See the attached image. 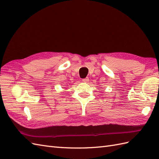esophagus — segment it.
Here are the masks:
<instances>
[{
	"label": "esophagus",
	"instance_id": "obj_1",
	"mask_svg": "<svg viewBox=\"0 0 159 159\" xmlns=\"http://www.w3.org/2000/svg\"><path fill=\"white\" fill-rule=\"evenodd\" d=\"M82 82H85V83H87V82H89V79H88V78L83 79V80H82Z\"/></svg>",
	"mask_w": 159,
	"mask_h": 159
}]
</instances>
